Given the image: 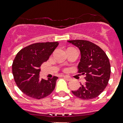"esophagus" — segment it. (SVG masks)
Returning <instances> with one entry per match:
<instances>
[{
    "label": "esophagus",
    "instance_id": "esophagus-1",
    "mask_svg": "<svg viewBox=\"0 0 123 123\" xmlns=\"http://www.w3.org/2000/svg\"><path fill=\"white\" fill-rule=\"evenodd\" d=\"M63 77L64 78V79H66L68 81H70L71 80V77H69V76H68V75H64Z\"/></svg>",
    "mask_w": 123,
    "mask_h": 123
}]
</instances>
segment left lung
Returning a JSON list of instances; mask_svg holds the SVG:
<instances>
[{
    "label": "left lung",
    "mask_w": 123,
    "mask_h": 123,
    "mask_svg": "<svg viewBox=\"0 0 123 123\" xmlns=\"http://www.w3.org/2000/svg\"><path fill=\"white\" fill-rule=\"evenodd\" d=\"M80 49V62L78 73L86 75V82L72 93L82 99L98 97L104 91L111 77V64L105 52L99 46L87 40L68 41Z\"/></svg>",
    "instance_id": "8db88e82"
}]
</instances>
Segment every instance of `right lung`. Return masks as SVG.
Here are the masks:
<instances>
[{
	"instance_id": "obj_1",
	"label": "right lung",
	"mask_w": 123,
	"mask_h": 123,
	"mask_svg": "<svg viewBox=\"0 0 123 123\" xmlns=\"http://www.w3.org/2000/svg\"><path fill=\"white\" fill-rule=\"evenodd\" d=\"M59 43H36L25 46L16 54L12 64L14 80L18 87L28 96L42 99L52 93L58 77L40 79V67L48 61Z\"/></svg>"
}]
</instances>
